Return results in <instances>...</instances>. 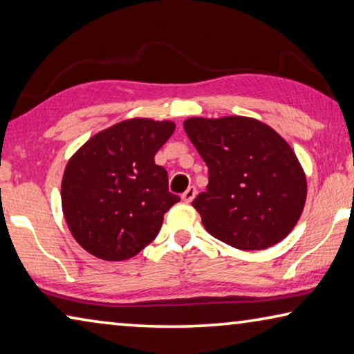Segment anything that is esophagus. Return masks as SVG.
Masks as SVG:
<instances>
[{
    "label": "esophagus",
    "instance_id": "esophagus-1",
    "mask_svg": "<svg viewBox=\"0 0 354 354\" xmlns=\"http://www.w3.org/2000/svg\"><path fill=\"white\" fill-rule=\"evenodd\" d=\"M195 195H197V189H195L194 186H190V187H187L186 192L183 194V201H186V203H190V201L194 200Z\"/></svg>",
    "mask_w": 354,
    "mask_h": 354
}]
</instances>
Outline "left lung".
I'll list each match as a JSON object with an SVG mask.
<instances>
[{
    "label": "left lung",
    "instance_id": "left-lung-1",
    "mask_svg": "<svg viewBox=\"0 0 354 354\" xmlns=\"http://www.w3.org/2000/svg\"><path fill=\"white\" fill-rule=\"evenodd\" d=\"M184 131L207 167L209 183L192 201L206 232L241 250L268 249L287 236L307 195L290 145L244 116L190 118Z\"/></svg>",
    "mask_w": 354,
    "mask_h": 354
}]
</instances>
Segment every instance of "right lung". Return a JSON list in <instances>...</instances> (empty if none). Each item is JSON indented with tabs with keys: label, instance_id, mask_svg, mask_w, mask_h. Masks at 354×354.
<instances>
[{
	"label": "right lung",
	"instance_id": "add662e5",
	"mask_svg": "<svg viewBox=\"0 0 354 354\" xmlns=\"http://www.w3.org/2000/svg\"><path fill=\"white\" fill-rule=\"evenodd\" d=\"M175 131L171 121L136 118L89 138L71 157L61 183V203L72 236L106 261L137 255L160 232L164 214L178 203L168 173L154 156Z\"/></svg>",
	"mask_w": 354,
	"mask_h": 354
}]
</instances>
